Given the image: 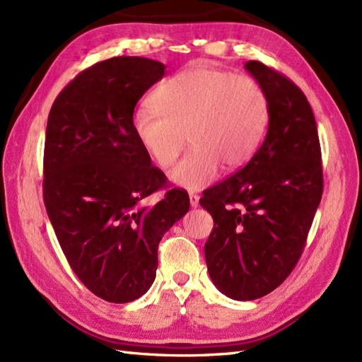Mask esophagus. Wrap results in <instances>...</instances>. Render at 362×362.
Masks as SVG:
<instances>
[{"instance_id": "esophagus-1", "label": "esophagus", "mask_w": 362, "mask_h": 362, "mask_svg": "<svg viewBox=\"0 0 362 362\" xmlns=\"http://www.w3.org/2000/svg\"><path fill=\"white\" fill-rule=\"evenodd\" d=\"M199 196L197 194H194V192H189V203H191V206L192 208H197L199 206Z\"/></svg>"}]
</instances>
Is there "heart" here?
Instances as JSON below:
<instances>
[{
    "label": "heart",
    "mask_w": 362,
    "mask_h": 362,
    "mask_svg": "<svg viewBox=\"0 0 362 362\" xmlns=\"http://www.w3.org/2000/svg\"><path fill=\"white\" fill-rule=\"evenodd\" d=\"M269 116V98L254 78L199 66L163 81L150 104L134 111L132 127L162 168L177 160L188 136L192 148L170 179L185 189H200L216 179L220 166L234 173L252 159Z\"/></svg>",
    "instance_id": "1"
}]
</instances>
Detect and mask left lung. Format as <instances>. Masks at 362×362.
Wrapping results in <instances>:
<instances>
[{
	"label": "left lung",
	"instance_id": "left-lung-1",
	"mask_svg": "<svg viewBox=\"0 0 362 362\" xmlns=\"http://www.w3.org/2000/svg\"><path fill=\"white\" fill-rule=\"evenodd\" d=\"M245 67L269 98L266 137L245 168L200 199L214 218L205 243L209 276L238 301L262 298L289 276L322 196L321 146L308 98L262 62Z\"/></svg>",
	"mask_w": 362,
	"mask_h": 362
}]
</instances>
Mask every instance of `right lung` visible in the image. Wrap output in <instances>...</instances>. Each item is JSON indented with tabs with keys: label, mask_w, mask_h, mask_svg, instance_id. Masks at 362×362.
<instances>
[{
	"label": "right lung",
	"mask_w": 362,
	"mask_h": 362,
	"mask_svg": "<svg viewBox=\"0 0 362 362\" xmlns=\"http://www.w3.org/2000/svg\"><path fill=\"white\" fill-rule=\"evenodd\" d=\"M165 66L116 57L81 71L54 99L45 129L42 194L70 267L99 298L129 303L150 289L163 234L189 209L166 187L132 127L134 107Z\"/></svg>",
	"instance_id": "obj_1"
}]
</instances>
